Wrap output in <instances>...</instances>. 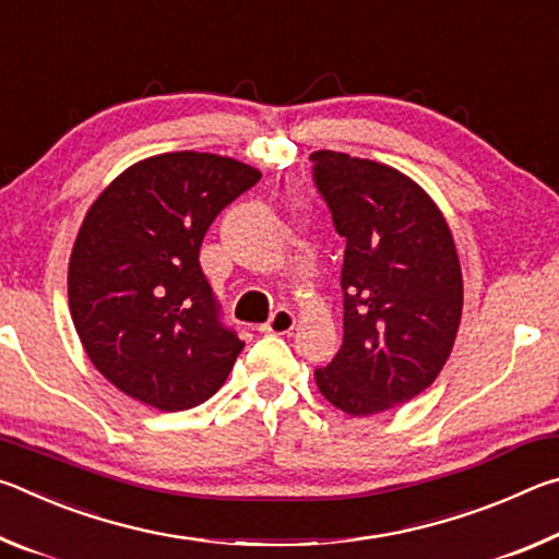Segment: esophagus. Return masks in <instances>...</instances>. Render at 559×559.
<instances>
[{
    "label": "esophagus",
    "instance_id": "esophagus-1",
    "mask_svg": "<svg viewBox=\"0 0 559 559\" xmlns=\"http://www.w3.org/2000/svg\"><path fill=\"white\" fill-rule=\"evenodd\" d=\"M293 328H296V316H293L288 308H278L276 313L269 318V323H263L259 330L269 335H286Z\"/></svg>",
    "mask_w": 559,
    "mask_h": 559
}]
</instances>
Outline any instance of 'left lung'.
Segmentation results:
<instances>
[{
  "instance_id": "left-lung-1",
  "label": "left lung",
  "mask_w": 559,
  "mask_h": 559,
  "mask_svg": "<svg viewBox=\"0 0 559 559\" xmlns=\"http://www.w3.org/2000/svg\"><path fill=\"white\" fill-rule=\"evenodd\" d=\"M310 159L345 236V335L316 382L345 414H380L421 394L447 365L463 310L456 243L439 206L400 169L333 150Z\"/></svg>"
}]
</instances>
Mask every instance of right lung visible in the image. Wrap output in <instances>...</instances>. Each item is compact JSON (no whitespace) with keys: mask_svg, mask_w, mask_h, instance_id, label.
Masks as SVG:
<instances>
[{"mask_svg":"<svg viewBox=\"0 0 559 559\" xmlns=\"http://www.w3.org/2000/svg\"><path fill=\"white\" fill-rule=\"evenodd\" d=\"M261 179L212 153L140 159L91 204L69 261V308L96 370L159 412L202 404L243 343L200 266L206 229Z\"/></svg>","mask_w":559,"mask_h":559,"instance_id":"1","label":"right lung"}]
</instances>
